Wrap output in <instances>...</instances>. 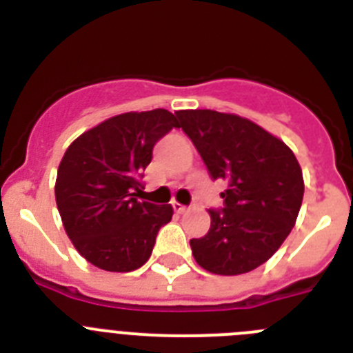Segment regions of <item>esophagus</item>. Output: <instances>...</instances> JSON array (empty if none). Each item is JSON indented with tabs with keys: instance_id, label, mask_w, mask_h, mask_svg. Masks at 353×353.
Masks as SVG:
<instances>
[{
	"instance_id": "obj_1",
	"label": "esophagus",
	"mask_w": 353,
	"mask_h": 353,
	"mask_svg": "<svg viewBox=\"0 0 353 353\" xmlns=\"http://www.w3.org/2000/svg\"><path fill=\"white\" fill-rule=\"evenodd\" d=\"M173 210L176 212V214H183V212H187V207H183L182 203H179V201H173Z\"/></svg>"
}]
</instances>
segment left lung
<instances>
[{
    "label": "left lung",
    "mask_w": 353,
    "mask_h": 353,
    "mask_svg": "<svg viewBox=\"0 0 353 353\" xmlns=\"http://www.w3.org/2000/svg\"><path fill=\"white\" fill-rule=\"evenodd\" d=\"M214 180L224 179V208L208 210L210 230L191 240L201 269L239 276L281 248L297 221L304 179L297 157L279 138L239 114L212 109L176 111Z\"/></svg>",
    "instance_id": "8db88e82"
}]
</instances>
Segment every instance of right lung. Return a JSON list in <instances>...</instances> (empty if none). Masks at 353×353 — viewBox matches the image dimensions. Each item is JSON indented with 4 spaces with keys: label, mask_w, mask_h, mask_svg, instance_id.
<instances>
[{
    "label": "right lung",
    "mask_w": 353,
    "mask_h": 353,
    "mask_svg": "<svg viewBox=\"0 0 353 353\" xmlns=\"http://www.w3.org/2000/svg\"><path fill=\"white\" fill-rule=\"evenodd\" d=\"M176 127L166 109L108 118L72 141L58 166L54 194L65 232L81 256L108 272L148 261L171 205L139 201L138 182L154 145Z\"/></svg>",
    "instance_id": "add662e5"
}]
</instances>
